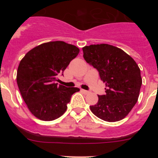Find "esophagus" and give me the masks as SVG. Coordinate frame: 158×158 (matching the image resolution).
Returning a JSON list of instances; mask_svg holds the SVG:
<instances>
[{
	"label": "esophagus",
	"instance_id": "esophagus-1",
	"mask_svg": "<svg viewBox=\"0 0 158 158\" xmlns=\"http://www.w3.org/2000/svg\"><path fill=\"white\" fill-rule=\"evenodd\" d=\"M81 92H82V93H83V94H88V93H89V91H88V90H83V89H81Z\"/></svg>",
	"mask_w": 158,
	"mask_h": 158
}]
</instances>
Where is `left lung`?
<instances>
[{"instance_id":"1","label":"left lung","mask_w":158,"mask_h":158,"mask_svg":"<svg viewBox=\"0 0 158 158\" xmlns=\"http://www.w3.org/2000/svg\"><path fill=\"white\" fill-rule=\"evenodd\" d=\"M82 50L85 60L97 69L107 87L90 110L107 122L125 118L139 97L142 79L138 65L126 52L110 44H92Z\"/></svg>"}]
</instances>
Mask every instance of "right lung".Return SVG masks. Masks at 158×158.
<instances>
[{
  "label": "right lung",
  "mask_w": 158,
  "mask_h": 158,
  "mask_svg": "<svg viewBox=\"0 0 158 158\" xmlns=\"http://www.w3.org/2000/svg\"><path fill=\"white\" fill-rule=\"evenodd\" d=\"M79 49L64 41L44 43L30 50L20 61L17 84L30 112L38 119L52 121L66 111L78 88L58 85L57 76L77 57Z\"/></svg>",
  "instance_id": "right-lung-1"
}]
</instances>
